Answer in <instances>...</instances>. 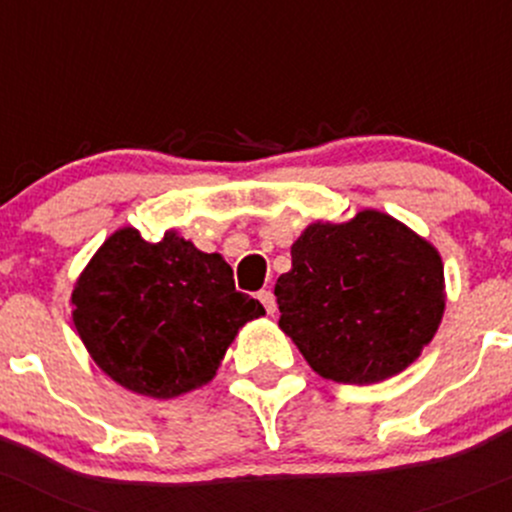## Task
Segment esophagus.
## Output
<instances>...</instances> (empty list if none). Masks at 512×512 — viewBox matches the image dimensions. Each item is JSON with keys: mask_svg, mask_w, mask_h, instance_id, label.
<instances>
[{"mask_svg": "<svg viewBox=\"0 0 512 512\" xmlns=\"http://www.w3.org/2000/svg\"><path fill=\"white\" fill-rule=\"evenodd\" d=\"M257 299L262 301V306H265L267 314L274 316V311H277V301H274V294L270 292V289H262V292L257 294Z\"/></svg>", "mask_w": 512, "mask_h": 512, "instance_id": "esophagus-1", "label": "esophagus"}]
</instances>
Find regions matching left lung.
<instances>
[{
    "label": "left lung",
    "instance_id": "8db88e82",
    "mask_svg": "<svg viewBox=\"0 0 512 512\" xmlns=\"http://www.w3.org/2000/svg\"><path fill=\"white\" fill-rule=\"evenodd\" d=\"M279 328L326 380L373 385L402 373L434 338L446 306L437 247L392 215L316 220L274 284Z\"/></svg>",
    "mask_w": 512,
    "mask_h": 512
}]
</instances>
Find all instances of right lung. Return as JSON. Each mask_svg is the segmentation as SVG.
<instances>
[{"instance_id":"add662e5","label":"right lung","mask_w":512,"mask_h":512,"mask_svg":"<svg viewBox=\"0 0 512 512\" xmlns=\"http://www.w3.org/2000/svg\"><path fill=\"white\" fill-rule=\"evenodd\" d=\"M71 306L102 373L154 400L211 383L240 328L265 316L260 301L235 289L223 255L176 230L159 242L115 230L75 279Z\"/></svg>"}]
</instances>
